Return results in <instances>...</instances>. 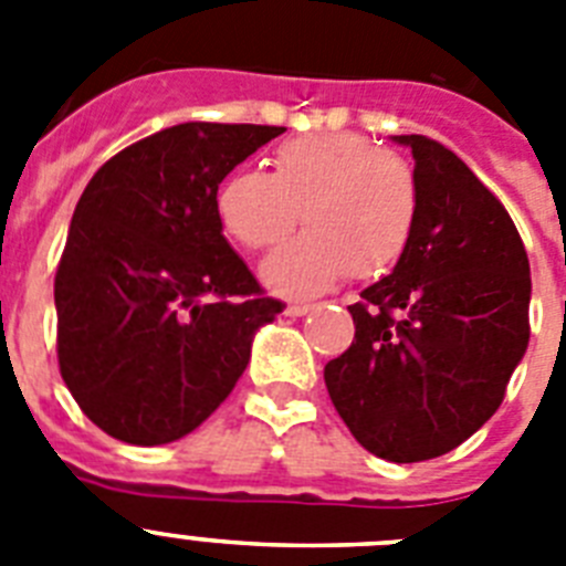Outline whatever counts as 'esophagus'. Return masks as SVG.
<instances>
[{
  "label": "esophagus",
  "instance_id": "obj_1",
  "mask_svg": "<svg viewBox=\"0 0 566 566\" xmlns=\"http://www.w3.org/2000/svg\"><path fill=\"white\" fill-rule=\"evenodd\" d=\"M314 306H308V303H289L286 306V317H303V314L312 312Z\"/></svg>",
  "mask_w": 566,
  "mask_h": 566
}]
</instances>
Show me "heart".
<instances>
[{
	"mask_svg": "<svg viewBox=\"0 0 566 566\" xmlns=\"http://www.w3.org/2000/svg\"><path fill=\"white\" fill-rule=\"evenodd\" d=\"M218 212L249 249H272L300 218L308 232L266 260L263 280L286 297L326 292L343 274L391 269L419 218V184L402 155L357 133H312L277 144L272 172L234 169Z\"/></svg>",
	"mask_w": 566,
	"mask_h": 566,
	"instance_id": "b5f03b06",
	"label": "heart"
}]
</instances>
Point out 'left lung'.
Segmentation results:
<instances>
[{
  "label": "left lung",
  "instance_id": "left-lung-1",
  "mask_svg": "<svg viewBox=\"0 0 566 566\" xmlns=\"http://www.w3.org/2000/svg\"><path fill=\"white\" fill-rule=\"evenodd\" d=\"M413 155L419 218L388 277L348 306L354 343L326 365L334 408L388 462L442 457L488 422L530 339V263L499 198L428 135Z\"/></svg>",
  "mask_w": 566,
  "mask_h": 566
}]
</instances>
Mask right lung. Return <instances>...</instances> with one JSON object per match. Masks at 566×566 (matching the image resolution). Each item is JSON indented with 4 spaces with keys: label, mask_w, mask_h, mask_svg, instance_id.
Masks as SVG:
<instances>
[{
    "label": "right lung",
    "mask_w": 566,
    "mask_h": 566,
    "mask_svg": "<svg viewBox=\"0 0 566 566\" xmlns=\"http://www.w3.org/2000/svg\"><path fill=\"white\" fill-rule=\"evenodd\" d=\"M286 133L187 122L113 155L82 192L56 272L59 368L90 422L129 444L192 433L283 306L223 238L218 187Z\"/></svg>",
    "instance_id": "right-lung-1"
}]
</instances>
